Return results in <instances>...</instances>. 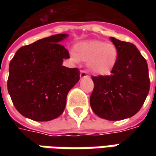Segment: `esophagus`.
<instances>
[{
    "instance_id": "obj_1",
    "label": "esophagus",
    "mask_w": 156,
    "mask_h": 156,
    "mask_svg": "<svg viewBox=\"0 0 156 156\" xmlns=\"http://www.w3.org/2000/svg\"><path fill=\"white\" fill-rule=\"evenodd\" d=\"M80 76H81V78H85V77H88L87 72V71H85V70H81V74H80Z\"/></svg>"
}]
</instances>
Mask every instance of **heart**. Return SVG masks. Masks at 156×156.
Segmentation results:
<instances>
[{
	"mask_svg": "<svg viewBox=\"0 0 156 156\" xmlns=\"http://www.w3.org/2000/svg\"><path fill=\"white\" fill-rule=\"evenodd\" d=\"M118 49L113 43L101 41H88L75 46L72 58L75 62H87L88 70L95 75H108L115 67L118 60Z\"/></svg>",
	"mask_w": 156,
	"mask_h": 156,
	"instance_id": "heart-1",
	"label": "heart"
}]
</instances>
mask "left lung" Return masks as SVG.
Instances as JSON below:
<instances>
[{"label": "left lung", "mask_w": 156, "mask_h": 156, "mask_svg": "<svg viewBox=\"0 0 156 156\" xmlns=\"http://www.w3.org/2000/svg\"><path fill=\"white\" fill-rule=\"evenodd\" d=\"M118 49L116 65L110 75L92 76L90 106L94 113L108 121L135 115L141 109L150 87L146 60L134 44L110 37Z\"/></svg>", "instance_id": "obj_1"}]
</instances>
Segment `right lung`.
<instances>
[{
	"mask_svg": "<svg viewBox=\"0 0 156 156\" xmlns=\"http://www.w3.org/2000/svg\"><path fill=\"white\" fill-rule=\"evenodd\" d=\"M67 36L55 34L23 46L9 63L8 90L23 116L48 122L63 113L68 93L80 80L77 68L62 66L69 54L60 42Z\"/></svg>",
	"mask_w": 156,
	"mask_h": 156,
	"instance_id": "add662e5",
	"label": "right lung"
}]
</instances>
